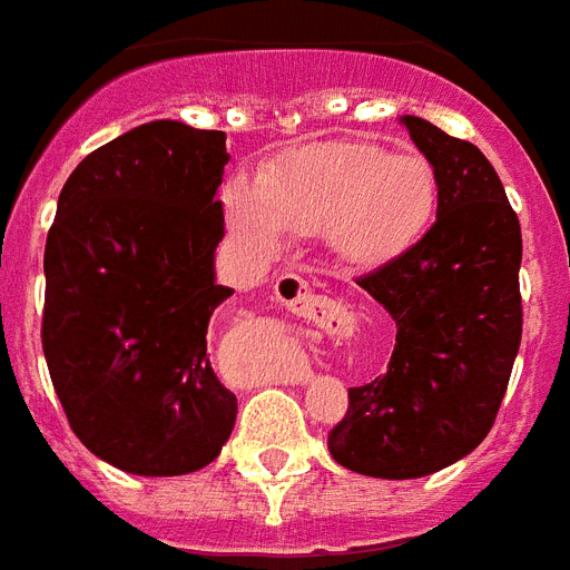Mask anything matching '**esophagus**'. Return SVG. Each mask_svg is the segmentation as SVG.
Instances as JSON below:
<instances>
[{"label":"esophagus","instance_id":"esophagus-1","mask_svg":"<svg viewBox=\"0 0 570 570\" xmlns=\"http://www.w3.org/2000/svg\"><path fill=\"white\" fill-rule=\"evenodd\" d=\"M275 298L281 301V307H286L293 316L313 318V322H327L333 318V301L325 295H316L309 289L304 277L284 272L275 281Z\"/></svg>","mask_w":570,"mask_h":570}]
</instances>
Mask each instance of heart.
<instances>
[{"instance_id":"1","label":"heart","mask_w":570,"mask_h":570,"mask_svg":"<svg viewBox=\"0 0 570 570\" xmlns=\"http://www.w3.org/2000/svg\"><path fill=\"white\" fill-rule=\"evenodd\" d=\"M439 175L424 155L374 142H316L222 189L225 216L245 243L275 252L286 234H325L345 263L377 266L410 252L439 210Z\"/></svg>"}]
</instances>
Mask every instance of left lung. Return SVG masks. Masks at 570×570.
Instances as JSON below:
<instances>
[{"label": "left lung", "mask_w": 570, "mask_h": 570, "mask_svg": "<svg viewBox=\"0 0 570 570\" xmlns=\"http://www.w3.org/2000/svg\"><path fill=\"white\" fill-rule=\"evenodd\" d=\"M406 131L439 175L436 222L357 284L395 322L386 374L351 386L327 433L333 460L413 480L462 460L492 430L521 345V225L483 151L428 119Z\"/></svg>", "instance_id": "8db88e82"}]
</instances>
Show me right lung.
Instances as JSON below:
<instances>
[{"label": "right lung", "instance_id": "1", "mask_svg": "<svg viewBox=\"0 0 570 570\" xmlns=\"http://www.w3.org/2000/svg\"><path fill=\"white\" fill-rule=\"evenodd\" d=\"M225 134L146 122L72 169L46 237L43 354L69 428L99 460L142 478L210 465L237 395L207 357L225 237Z\"/></svg>", "mask_w": 570, "mask_h": 570}]
</instances>
